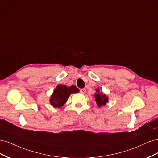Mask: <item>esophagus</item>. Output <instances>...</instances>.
<instances>
[{"instance_id": "1", "label": "esophagus", "mask_w": 158, "mask_h": 158, "mask_svg": "<svg viewBox=\"0 0 158 158\" xmlns=\"http://www.w3.org/2000/svg\"><path fill=\"white\" fill-rule=\"evenodd\" d=\"M80 92L82 94H85V92H86V89H85V88H83V89H80Z\"/></svg>"}]
</instances>
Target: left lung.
I'll return each instance as SVG.
<instances>
[{
	"label": "left lung",
	"mask_w": 158,
	"mask_h": 158,
	"mask_svg": "<svg viewBox=\"0 0 158 158\" xmlns=\"http://www.w3.org/2000/svg\"><path fill=\"white\" fill-rule=\"evenodd\" d=\"M96 93L94 94V98L99 107L105 106L109 101V98L106 94H103L99 88L96 89Z\"/></svg>",
	"instance_id": "8db88e82"
}]
</instances>
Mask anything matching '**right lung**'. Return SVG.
I'll return each instance as SVG.
<instances>
[{"mask_svg":"<svg viewBox=\"0 0 158 158\" xmlns=\"http://www.w3.org/2000/svg\"><path fill=\"white\" fill-rule=\"evenodd\" d=\"M79 92V89L75 85H73L69 87L67 85L59 84L51 95L49 102L51 106L55 108H60L67 102L72 94Z\"/></svg>","mask_w":158,"mask_h":158,"instance_id":"add662e5","label":"right lung"}]
</instances>
